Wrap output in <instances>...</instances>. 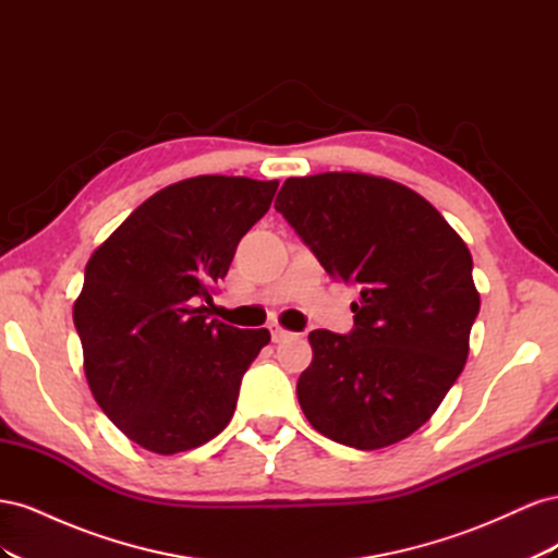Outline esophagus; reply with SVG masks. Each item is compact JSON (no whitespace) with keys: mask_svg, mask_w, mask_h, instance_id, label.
Returning <instances> with one entry per match:
<instances>
[{"mask_svg":"<svg viewBox=\"0 0 558 558\" xmlns=\"http://www.w3.org/2000/svg\"><path fill=\"white\" fill-rule=\"evenodd\" d=\"M269 332H272V342H275V344L286 342V340H291V337H295L291 330L279 328V326H269Z\"/></svg>","mask_w":558,"mask_h":558,"instance_id":"esophagus-1","label":"esophagus"}]
</instances>
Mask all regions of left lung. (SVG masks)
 Returning a JSON list of instances; mask_svg holds the SVG:
<instances>
[{"label":"left lung","instance_id":"obj_1","mask_svg":"<svg viewBox=\"0 0 558 558\" xmlns=\"http://www.w3.org/2000/svg\"><path fill=\"white\" fill-rule=\"evenodd\" d=\"M275 209L332 279L361 289L349 335L310 332L302 412L347 447L404 440L463 373L480 314L465 242L418 193L367 174L286 179Z\"/></svg>","mask_w":558,"mask_h":558}]
</instances>
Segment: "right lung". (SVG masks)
<instances>
[{
    "instance_id": "add662e5",
    "label": "right lung",
    "mask_w": 558,
    "mask_h": 558,
    "mask_svg": "<svg viewBox=\"0 0 558 558\" xmlns=\"http://www.w3.org/2000/svg\"><path fill=\"white\" fill-rule=\"evenodd\" d=\"M279 181L195 177L150 195L99 246L74 326L102 412L132 442L177 453L234 414L242 377L269 332L209 318L211 289L272 205Z\"/></svg>"
}]
</instances>
